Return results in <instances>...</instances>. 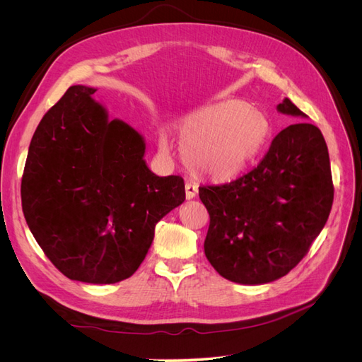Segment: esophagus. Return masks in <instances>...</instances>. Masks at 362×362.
<instances>
[{"label": "esophagus", "mask_w": 362, "mask_h": 362, "mask_svg": "<svg viewBox=\"0 0 362 362\" xmlns=\"http://www.w3.org/2000/svg\"><path fill=\"white\" fill-rule=\"evenodd\" d=\"M198 194V185L194 182H185V198L193 199Z\"/></svg>", "instance_id": "obj_1"}]
</instances>
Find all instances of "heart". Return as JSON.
<instances>
[{"instance_id":"heart-1","label":"heart","mask_w":362,"mask_h":362,"mask_svg":"<svg viewBox=\"0 0 362 362\" xmlns=\"http://www.w3.org/2000/svg\"><path fill=\"white\" fill-rule=\"evenodd\" d=\"M270 134L264 113L240 100L208 104L180 125L178 136L189 169L213 181H228L255 160ZM166 148V140H161Z\"/></svg>"}]
</instances>
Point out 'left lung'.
<instances>
[{"label": "left lung", "mask_w": 362, "mask_h": 362, "mask_svg": "<svg viewBox=\"0 0 362 362\" xmlns=\"http://www.w3.org/2000/svg\"><path fill=\"white\" fill-rule=\"evenodd\" d=\"M278 110L306 117L288 98ZM210 214L205 257L238 284L272 282L299 264L320 234L334 201L329 154L313 124L287 127L258 166L228 184L199 187Z\"/></svg>", "instance_id": "left-lung-1"}]
</instances>
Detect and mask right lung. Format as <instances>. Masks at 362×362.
<instances>
[{
    "mask_svg": "<svg viewBox=\"0 0 362 362\" xmlns=\"http://www.w3.org/2000/svg\"><path fill=\"white\" fill-rule=\"evenodd\" d=\"M95 92L72 86L42 117L21 199L33 237L64 276L115 284L139 269L157 222L184 202L185 190L178 175L148 169L144 139L108 120Z\"/></svg>",
    "mask_w": 362,
    "mask_h": 362,
    "instance_id": "right-lung-1",
    "label": "right lung"
}]
</instances>
